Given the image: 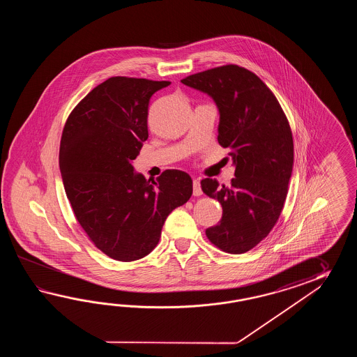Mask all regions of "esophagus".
Listing matches in <instances>:
<instances>
[{"label":"esophagus","instance_id":"34e87169","mask_svg":"<svg viewBox=\"0 0 357 357\" xmlns=\"http://www.w3.org/2000/svg\"><path fill=\"white\" fill-rule=\"evenodd\" d=\"M192 194H194V197H200L203 194L199 180H194V182H192Z\"/></svg>","mask_w":357,"mask_h":357}]
</instances>
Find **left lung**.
Returning a JSON list of instances; mask_svg holds the SVG:
<instances>
[{
	"label": "left lung",
	"instance_id": "obj_1",
	"mask_svg": "<svg viewBox=\"0 0 357 357\" xmlns=\"http://www.w3.org/2000/svg\"><path fill=\"white\" fill-rule=\"evenodd\" d=\"M182 84L206 93L218 107V143L229 148L235 178L229 186L202 180V189L222 205V220L205 235L229 254L251 250L272 231L289 192L294 139L272 91L237 65L205 70Z\"/></svg>",
	"mask_w": 357,
	"mask_h": 357
}]
</instances>
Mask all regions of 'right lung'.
Segmentation results:
<instances>
[{
    "instance_id": "1",
    "label": "right lung",
    "mask_w": 357,
    "mask_h": 357,
    "mask_svg": "<svg viewBox=\"0 0 357 357\" xmlns=\"http://www.w3.org/2000/svg\"><path fill=\"white\" fill-rule=\"evenodd\" d=\"M169 84L109 77L77 103L62 131L61 176L73 212L91 243L119 261L148 255L168 214L192 194L183 171L146 180L132 167L148 139L151 97Z\"/></svg>"
}]
</instances>
